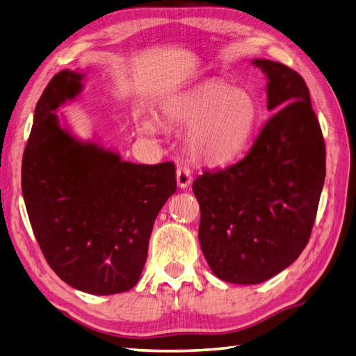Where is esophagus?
<instances>
[{
    "label": "esophagus",
    "mask_w": 356,
    "mask_h": 356,
    "mask_svg": "<svg viewBox=\"0 0 356 356\" xmlns=\"http://www.w3.org/2000/svg\"><path fill=\"white\" fill-rule=\"evenodd\" d=\"M176 180H177V186L185 189L191 185L193 181V176H191V171L188 167H179L176 171Z\"/></svg>",
    "instance_id": "esophagus-1"
}]
</instances>
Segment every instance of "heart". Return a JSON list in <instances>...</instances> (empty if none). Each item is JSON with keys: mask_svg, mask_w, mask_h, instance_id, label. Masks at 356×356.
<instances>
[{"mask_svg": "<svg viewBox=\"0 0 356 356\" xmlns=\"http://www.w3.org/2000/svg\"><path fill=\"white\" fill-rule=\"evenodd\" d=\"M161 114L168 122L188 124L186 144L195 158L209 165L233 161L250 141L259 106L250 91L207 81L165 99ZM141 131L153 134L150 122Z\"/></svg>", "mask_w": 356, "mask_h": 356, "instance_id": "b5f03b06", "label": "heart"}]
</instances>
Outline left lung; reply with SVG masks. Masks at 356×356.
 <instances>
[{"instance_id": "1", "label": "left lung", "mask_w": 356, "mask_h": 356, "mask_svg": "<svg viewBox=\"0 0 356 356\" xmlns=\"http://www.w3.org/2000/svg\"><path fill=\"white\" fill-rule=\"evenodd\" d=\"M275 111L239 162L198 176V241L218 278L259 284L289 268L312 234L325 181V143L299 74L256 58Z\"/></svg>"}]
</instances>
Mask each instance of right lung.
<instances>
[{
  "instance_id": "1",
  "label": "right lung",
  "mask_w": 356,
  "mask_h": 356,
  "mask_svg": "<svg viewBox=\"0 0 356 356\" xmlns=\"http://www.w3.org/2000/svg\"><path fill=\"white\" fill-rule=\"evenodd\" d=\"M65 69L40 96L22 158V195L48 265L76 290H131L145 265L154 220L176 193L172 162L144 165L61 124L57 109L83 91Z\"/></svg>"
}]
</instances>
